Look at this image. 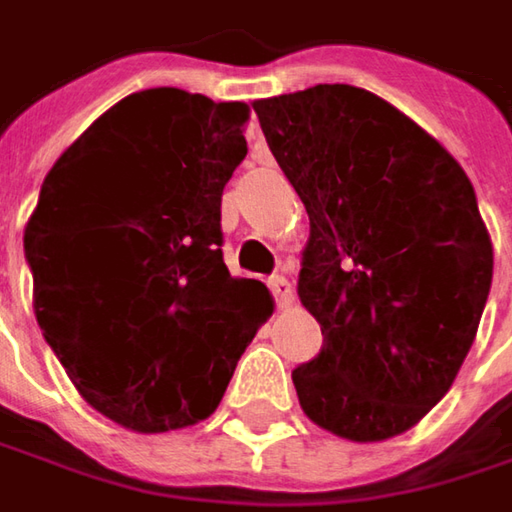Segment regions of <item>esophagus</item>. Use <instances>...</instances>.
<instances>
[{"label":"esophagus","mask_w":512,"mask_h":512,"mask_svg":"<svg viewBox=\"0 0 512 512\" xmlns=\"http://www.w3.org/2000/svg\"><path fill=\"white\" fill-rule=\"evenodd\" d=\"M269 289H272V295L278 300V306H289L292 303V283L286 275H275V278L269 280Z\"/></svg>","instance_id":"1"}]
</instances>
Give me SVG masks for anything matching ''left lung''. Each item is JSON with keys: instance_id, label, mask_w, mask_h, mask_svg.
<instances>
[{"instance_id": "obj_1", "label": "left lung", "mask_w": 512, "mask_h": 512, "mask_svg": "<svg viewBox=\"0 0 512 512\" xmlns=\"http://www.w3.org/2000/svg\"><path fill=\"white\" fill-rule=\"evenodd\" d=\"M255 111L309 214L298 295L323 346L292 369L300 407L349 441L404 433L453 387L490 295L473 183L421 125L355 85Z\"/></svg>"}]
</instances>
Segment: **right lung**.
<instances>
[{"mask_svg":"<svg viewBox=\"0 0 512 512\" xmlns=\"http://www.w3.org/2000/svg\"><path fill=\"white\" fill-rule=\"evenodd\" d=\"M246 102L148 88L48 171L25 229L39 329L82 398L137 433L212 415L269 318L223 263L220 200L246 157Z\"/></svg>","mask_w":512,"mask_h":512,"instance_id":"1","label":"right lung"}]
</instances>
